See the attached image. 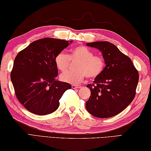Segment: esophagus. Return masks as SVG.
Wrapping results in <instances>:
<instances>
[{"label":"esophagus","instance_id":"1","mask_svg":"<svg viewBox=\"0 0 151 151\" xmlns=\"http://www.w3.org/2000/svg\"><path fill=\"white\" fill-rule=\"evenodd\" d=\"M81 87L79 86V85H72V89H79Z\"/></svg>","mask_w":151,"mask_h":151}]
</instances>
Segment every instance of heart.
Returning a JSON list of instances; mask_svg holds the SVG:
<instances>
[{
	"label": "heart",
	"mask_w": 151,
	"mask_h": 151,
	"mask_svg": "<svg viewBox=\"0 0 151 151\" xmlns=\"http://www.w3.org/2000/svg\"><path fill=\"white\" fill-rule=\"evenodd\" d=\"M70 60L76 64V72H68L62 74V81L70 84L77 85L87 77L89 79L97 78L103 72L105 63L101 56H94L91 50L84 46H78L70 50L69 56L63 52L56 55L55 63L58 70L65 72L69 69Z\"/></svg>",
	"instance_id": "1"
}]
</instances>
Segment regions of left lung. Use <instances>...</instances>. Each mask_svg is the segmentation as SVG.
<instances>
[{
    "label": "left lung",
    "instance_id": "left-lung-1",
    "mask_svg": "<svg viewBox=\"0 0 151 151\" xmlns=\"http://www.w3.org/2000/svg\"><path fill=\"white\" fill-rule=\"evenodd\" d=\"M102 54L103 72L87 87L91 96L85 107L91 114L100 118L112 117L122 112L135 98L139 73L128 56L108 41L87 42Z\"/></svg>",
    "mask_w": 151,
    "mask_h": 151
}]
</instances>
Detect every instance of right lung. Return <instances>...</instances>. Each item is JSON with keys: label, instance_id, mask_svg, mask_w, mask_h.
I'll return each mask as SVG.
<instances>
[{"label": "right lung", "instance_id": "obj_1", "mask_svg": "<svg viewBox=\"0 0 151 151\" xmlns=\"http://www.w3.org/2000/svg\"><path fill=\"white\" fill-rule=\"evenodd\" d=\"M68 41L43 38L33 41L14 59L10 78L19 102L31 113L47 115L58 109L59 100L71 85L56 80L55 58Z\"/></svg>", "mask_w": 151, "mask_h": 151}]
</instances>
